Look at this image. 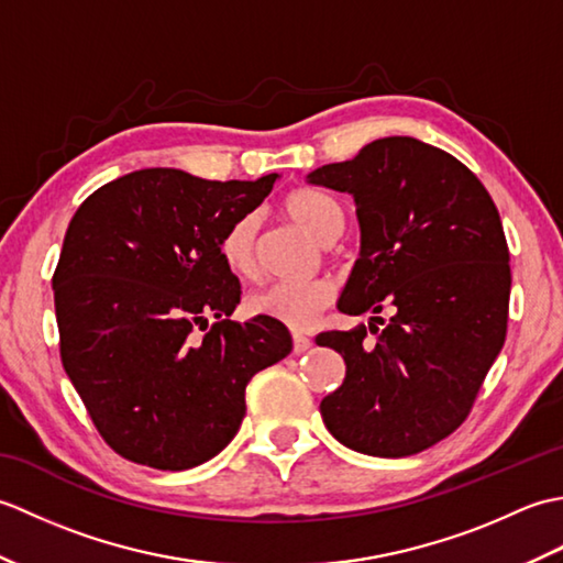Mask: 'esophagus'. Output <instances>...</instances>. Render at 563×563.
Listing matches in <instances>:
<instances>
[{"mask_svg": "<svg viewBox=\"0 0 563 563\" xmlns=\"http://www.w3.org/2000/svg\"><path fill=\"white\" fill-rule=\"evenodd\" d=\"M312 349V339L305 336V333H292V351L300 355L305 351Z\"/></svg>", "mask_w": 563, "mask_h": 563, "instance_id": "esophagus-1", "label": "esophagus"}]
</instances>
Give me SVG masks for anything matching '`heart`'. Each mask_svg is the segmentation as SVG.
Instances as JSON below:
<instances>
[{
  "mask_svg": "<svg viewBox=\"0 0 563 563\" xmlns=\"http://www.w3.org/2000/svg\"><path fill=\"white\" fill-rule=\"evenodd\" d=\"M283 212L314 236L317 242L329 244L343 230V206L319 190H292L283 200ZM256 214L236 218L220 236V258L236 275H251L256 271ZM336 290L329 280H302V283H271L246 297V309L254 317H266L290 329H309L319 314L333 302Z\"/></svg>",
  "mask_w": 563,
  "mask_h": 563,
  "instance_id": "heart-1",
  "label": "heart"
}]
</instances>
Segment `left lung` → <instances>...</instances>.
I'll return each instance as SVG.
<instances>
[{"label":"left lung","mask_w":563,"mask_h":563,"mask_svg":"<svg viewBox=\"0 0 563 563\" xmlns=\"http://www.w3.org/2000/svg\"><path fill=\"white\" fill-rule=\"evenodd\" d=\"M309 184L351 194L361 258L343 314L391 308L382 331H324L345 361L343 385L321 399L329 433L375 457H406L457 430L508 331L510 263L500 214L484 184L445 150L382 137Z\"/></svg>","instance_id":"obj_1"}]
</instances>
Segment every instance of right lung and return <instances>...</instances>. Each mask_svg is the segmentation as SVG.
<instances>
[{"mask_svg":"<svg viewBox=\"0 0 563 563\" xmlns=\"http://www.w3.org/2000/svg\"><path fill=\"white\" fill-rule=\"evenodd\" d=\"M275 178L140 169L71 218L53 273L59 357L121 457L164 472L208 462L242 426L249 379L292 351L280 321L230 319L242 285L218 251Z\"/></svg>","mask_w":563,"mask_h":563,"instance_id":"obj_1","label":"right lung"}]
</instances>
